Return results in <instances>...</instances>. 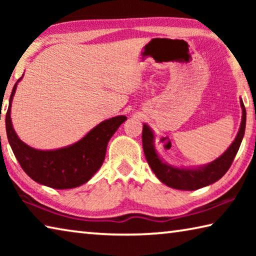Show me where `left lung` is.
<instances>
[{"instance_id": "8db88e82", "label": "left lung", "mask_w": 256, "mask_h": 256, "mask_svg": "<svg viewBox=\"0 0 256 256\" xmlns=\"http://www.w3.org/2000/svg\"><path fill=\"white\" fill-rule=\"evenodd\" d=\"M240 106L242 112L240 128L230 146L214 162L196 168H177L164 162L154 149V132L151 131L148 125L144 124V130H142L144 151L146 162H148L150 168L154 172V175L158 177L159 180H162L164 184H166L172 188L194 190L204 188V186L210 185L222 178L229 170V167L232 166L245 133L246 110L242 100H240Z\"/></svg>"}]
</instances>
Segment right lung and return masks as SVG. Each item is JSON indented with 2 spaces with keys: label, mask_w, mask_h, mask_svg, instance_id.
Returning a JSON list of instances; mask_svg holds the SVG:
<instances>
[{
  "label": "right lung",
  "mask_w": 256,
  "mask_h": 256,
  "mask_svg": "<svg viewBox=\"0 0 256 256\" xmlns=\"http://www.w3.org/2000/svg\"><path fill=\"white\" fill-rule=\"evenodd\" d=\"M21 78L12 89L6 116L8 144L21 168L30 178L48 188L66 190L86 183L102 167L108 142L126 116L104 120L81 140L66 148L46 151L34 149L20 140L11 122V102Z\"/></svg>",
  "instance_id": "right-lung-1"
}]
</instances>
